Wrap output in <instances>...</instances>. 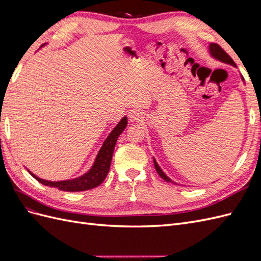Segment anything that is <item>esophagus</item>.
<instances>
[{"instance_id":"esophagus-1","label":"esophagus","mask_w":261,"mask_h":261,"mask_svg":"<svg viewBox=\"0 0 261 261\" xmlns=\"http://www.w3.org/2000/svg\"><path fill=\"white\" fill-rule=\"evenodd\" d=\"M143 112L140 111V110H130V111L128 112V120L132 121V122H139L140 120H143Z\"/></svg>"}]
</instances>
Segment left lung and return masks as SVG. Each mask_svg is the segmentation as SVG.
<instances>
[{"mask_svg": "<svg viewBox=\"0 0 261 261\" xmlns=\"http://www.w3.org/2000/svg\"><path fill=\"white\" fill-rule=\"evenodd\" d=\"M209 51H210L212 57L216 58L217 60H219V61H221V62L227 63V64H231V65H233V66H236L235 62L232 60V58H231L230 55H228L222 48H221V46H220L219 44H217V43H210V45H209ZM153 162H154V168H155V170H156V172H158V174H159L165 181H171V183H173V181H172L167 175L164 174L163 171L160 169L159 165H158V163L155 162V160H153Z\"/></svg>", "mask_w": 261, "mask_h": 261, "instance_id": "8db88e82", "label": "left lung"}]
</instances>
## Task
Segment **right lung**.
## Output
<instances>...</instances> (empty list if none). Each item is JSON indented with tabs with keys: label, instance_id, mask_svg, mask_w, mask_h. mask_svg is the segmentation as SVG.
<instances>
[{
	"label": "right lung",
	"instance_id": "obj_1",
	"mask_svg": "<svg viewBox=\"0 0 261 261\" xmlns=\"http://www.w3.org/2000/svg\"><path fill=\"white\" fill-rule=\"evenodd\" d=\"M126 126H127V118L123 117L121 122L116 125V127L108 136L103 145H102L100 151L96 158V161H94L90 171L87 172L86 174H84L81 177L68 179V180L50 181V180H44L37 177L31 172L29 173L39 181V183L46 186L59 188L60 191H64V192H83V191H88V189L97 187L106 179L108 175L110 165H111V161H112V155H113L116 140L118 136L122 134V132L125 129Z\"/></svg>",
	"mask_w": 261,
	"mask_h": 261
}]
</instances>
